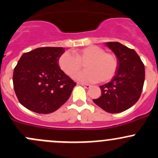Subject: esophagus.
Masks as SVG:
<instances>
[{
	"mask_svg": "<svg viewBox=\"0 0 158 158\" xmlns=\"http://www.w3.org/2000/svg\"><path fill=\"white\" fill-rule=\"evenodd\" d=\"M79 84H80L81 85H82V86H84V87H85V88H86V89H89L91 87V85H89V84L82 83V82H79Z\"/></svg>",
	"mask_w": 158,
	"mask_h": 158,
	"instance_id": "obj_1",
	"label": "esophagus"
}]
</instances>
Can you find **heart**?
Listing matches in <instances>:
<instances>
[{
	"label": "heart",
	"mask_w": 158,
	"mask_h": 158,
	"mask_svg": "<svg viewBox=\"0 0 158 158\" xmlns=\"http://www.w3.org/2000/svg\"><path fill=\"white\" fill-rule=\"evenodd\" d=\"M73 53L74 56L65 52L58 59L59 67L69 77L79 73L82 65L86 69L75 76L77 80L82 82H109L117 72L118 60L115 54L105 52L98 46H88L74 50Z\"/></svg>",
	"instance_id": "obj_1"
}]
</instances>
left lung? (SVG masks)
Wrapping results in <instances>:
<instances>
[{"label":"left lung","mask_w":158,"mask_h":158,"mask_svg":"<svg viewBox=\"0 0 158 158\" xmlns=\"http://www.w3.org/2000/svg\"><path fill=\"white\" fill-rule=\"evenodd\" d=\"M118 60L114 77L100 86L102 95L93 102L109 113H119L131 107L139 99L144 82V65L134 49L118 42L106 43Z\"/></svg>","instance_id":"8db88e82"}]
</instances>
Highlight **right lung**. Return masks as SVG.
<instances>
[{
  "mask_svg": "<svg viewBox=\"0 0 158 158\" xmlns=\"http://www.w3.org/2000/svg\"><path fill=\"white\" fill-rule=\"evenodd\" d=\"M63 47H40L21 56L13 74L16 95L22 106L39 114L56 111L76 83L59 67Z\"/></svg>",
  "mask_w": 158,
  "mask_h": 158,
  "instance_id": "right-lung-1",
  "label": "right lung"
}]
</instances>
